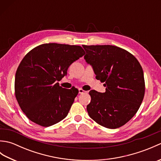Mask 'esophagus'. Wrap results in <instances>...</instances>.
Returning a JSON list of instances; mask_svg holds the SVG:
<instances>
[{
  "mask_svg": "<svg viewBox=\"0 0 161 161\" xmlns=\"http://www.w3.org/2000/svg\"><path fill=\"white\" fill-rule=\"evenodd\" d=\"M85 93H86V91H84L83 89H81V88H79V93H80V94H84Z\"/></svg>",
  "mask_w": 161,
  "mask_h": 161,
  "instance_id": "obj_1",
  "label": "esophagus"
}]
</instances>
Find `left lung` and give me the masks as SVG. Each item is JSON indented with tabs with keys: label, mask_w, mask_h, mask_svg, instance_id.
I'll return each instance as SVG.
<instances>
[{
	"label": "left lung",
	"mask_w": 161,
	"mask_h": 161,
	"mask_svg": "<svg viewBox=\"0 0 161 161\" xmlns=\"http://www.w3.org/2000/svg\"><path fill=\"white\" fill-rule=\"evenodd\" d=\"M82 46L86 53V62L106 87L105 93L90 91L88 114L106 128L120 127L134 116L144 97V73L141 64L131 53L117 46Z\"/></svg>",
	"instance_id": "1"
}]
</instances>
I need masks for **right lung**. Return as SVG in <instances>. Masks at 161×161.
I'll return each instance as SVG.
<instances>
[{
  "mask_svg": "<svg viewBox=\"0 0 161 161\" xmlns=\"http://www.w3.org/2000/svg\"><path fill=\"white\" fill-rule=\"evenodd\" d=\"M84 54L81 46L52 43L37 46L24 57L16 73L15 95L32 122L50 126L66 117L79 91L66 89L57 81Z\"/></svg>",
  "mask_w": 161,
  "mask_h": 161,
  "instance_id": "obj_1",
  "label": "right lung"
}]
</instances>
